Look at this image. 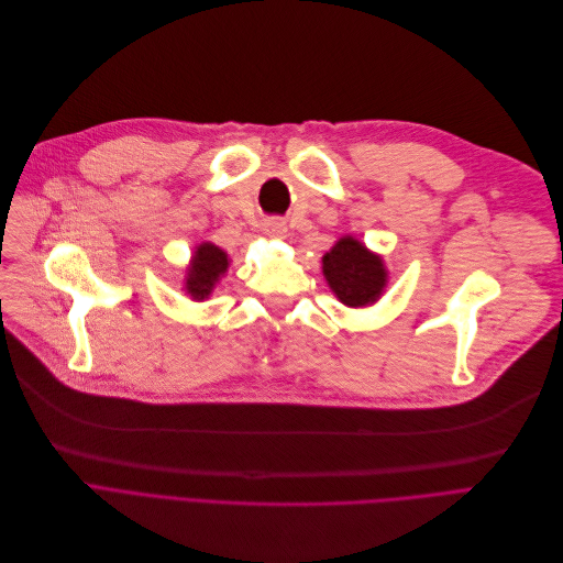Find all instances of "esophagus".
I'll return each instance as SVG.
<instances>
[{
    "label": "esophagus",
    "mask_w": 563,
    "mask_h": 563,
    "mask_svg": "<svg viewBox=\"0 0 563 563\" xmlns=\"http://www.w3.org/2000/svg\"><path fill=\"white\" fill-rule=\"evenodd\" d=\"M265 233L267 235H275V238H282L286 233V224L282 220H271L265 224Z\"/></svg>",
    "instance_id": "obj_1"
}]
</instances>
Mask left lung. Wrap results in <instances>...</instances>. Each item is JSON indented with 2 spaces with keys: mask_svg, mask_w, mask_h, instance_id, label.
Here are the masks:
<instances>
[{
  "mask_svg": "<svg viewBox=\"0 0 563 563\" xmlns=\"http://www.w3.org/2000/svg\"><path fill=\"white\" fill-rule=\"evenodd\" d=\"M323 275L339 302L353 309L376 302L387 286L383 258L368 252L353 235L339 238L323 256Z\"/></svg>",
  "mask_w": 563,
  "mask_h": 563,
  "instance_id": "obj_1",
  "label": "left lung"
}]
</instances>
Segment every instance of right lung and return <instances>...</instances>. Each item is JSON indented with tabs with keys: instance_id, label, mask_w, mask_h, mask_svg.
I'll list each match as a JSON object with an SVG mask.
<instances>
[{
	"instance_id": "add662e5",
	"label": "right lung",
	"mask_w": 563,
	"mask_h": 563,
	"mask_svg": "<svg viewBox=\"0 0 563 563\" xmlns=\"http://www.w3.org/2000/svg\"><path fill=\"white\" fill-rule=\"evenodd\" d=\"M229 267V254L212 243H201L195 247L192 261L187 265L185 290L192 300H206L212 288L224 277Z\"/></svg>"
}]
</instances>
